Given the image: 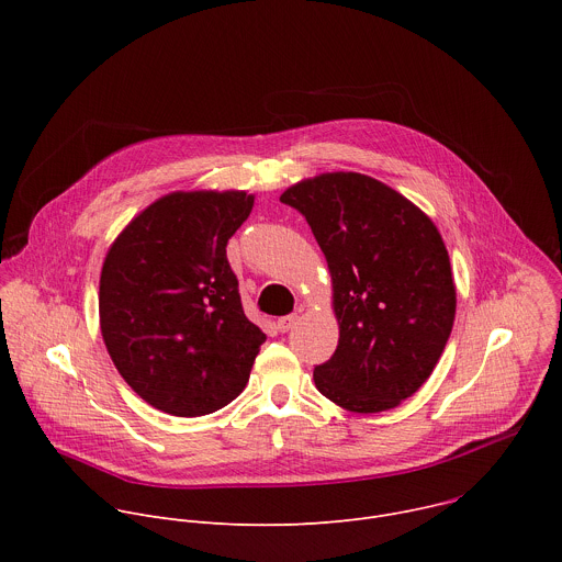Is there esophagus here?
Returning a JSON list of instances; mask_svg holds the SVG:
<instances>
[{
	"instance_id": "34e87169",
	"label": "esophagus",
	"mask_w": 562,
	"mask_h": 562,
	"mask_svg": "<svg viewBox=\"0 0 562 562\" xmlns=\"http://www.w3.org/2000/svg\"><path fill=\"white\" fill-rule=\"evenodd\" d=\"M295 323H297V315H295V313H293V315H284V317L278 319V329H280L282 334H286V331L293 329Z\"/></svg>"
}]
</instances>
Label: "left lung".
I'll return each mask as SVG.
<instances>
[{
    "label": "left lung",
    "mask_w": 562,
    "mask_h": 562,
    "mask_svg": "<svg viewBox=\"0 0 562 562\" xmlns=\"http://www.w3.org/2000/svg\"><path fill=\"white\" fill-rule=\"evenodd\" d=\"M327 258L338 349L313 369L317 391L353 414H380L436 369L456 317V284L431 217L395 189L353 171L289 187Z\"/></svg>",
    "instance_id": "obj_1"
}]
</instances>
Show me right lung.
I'll return each mask as SVG.
<instances>
[{
    "label": "right lung",
    "mask_w": 562,
    "mask_h": 562,
    "mask_svg": "<svg viewBox=\"0 0 562 562\" xmlns=\"http://www.w3.org/2000/svg\"><path fill=\"white\" fill-rule=\"evenodd\" d=\"M254 202L235 189L167 193L106 251L102 338L126 384L159 412L206 416L249 382L265 334L245 315L226 243Z\"/></svg>",
    "instance_id": "obj_1"
}]
</instances>
